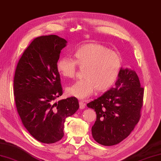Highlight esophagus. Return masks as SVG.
<instances>
[{
    "instance_id": "obj_1",
    "label": "esophagus",
    "mask_w": 161,
    "mask_h": 161,
    "mask_svg": "<svg viewBox=\"0 0 161 161\" xmlns=\"http://www.w3.org/2000/svg\"><path fill=\"white\" fill-rule=\"evenodd\" d=\"M79 104H80V108L81 109H84V108H85L86 104L84 103V101H80L79 102Z\"/></svg>"
}]
</instances>
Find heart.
<instances>
[{"mask_svg":"<svg viewBox=\"0 0 161 161\" xmlns=\"http://www.w3.org/2000/svg\"><path fill=\"white\" fill-rule=\"evenodd\" d=\"M75 60L63 57L58 60L56 69L62 76L74 78L77 65L84 69V79L76 81L67 88L69 96L84 99L97 90L105 92L116 81L122 66V59L117 52L98 43L82 45L75 53Z\"/></svg>","mask_w":161,"mask_h":161,"instance_id":"1","label":"heart"}]
</instances>
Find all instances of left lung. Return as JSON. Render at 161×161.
I'll return each mask as SVG.
<instances>
[{
	"label": "left lung",
	"mask_w": 161,
	"mask_h": 161,
	"mask_svg": "<svg viewBox=\"0 0 161 161\" xmlns=\"http://www.w3.org/2000/svg\"><path fill=\"white\" fill-rule=\"evenodd\" d=\"M143 93L135 71L121 69L114 87L87 104L97 114L92 127L94 139L110 146L126 138L141 117Z\"/></svg>",
	"instance_id": "1"
}]
</instances>
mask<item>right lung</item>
<instances>
[{
  "label": "right lung",
  "instance_id": "right-lung-1",
  "mask_svg": "<svg viewBox=\"0 0 161 161\" xmlns=\"http://www.w3.org/2000/svg\"><path fill=\"white\" fill-rule=\"evenodd\" d=\"M67 41L51 35L35 38L24 52L15 69V102L24 127L37 141L58 142L64 136L66 118L79 109L71 97L53 103L63 94L56 63Z\"/></svg>",
  "mask_w": 161,
  "mask_h": 161
}]
</instances>
